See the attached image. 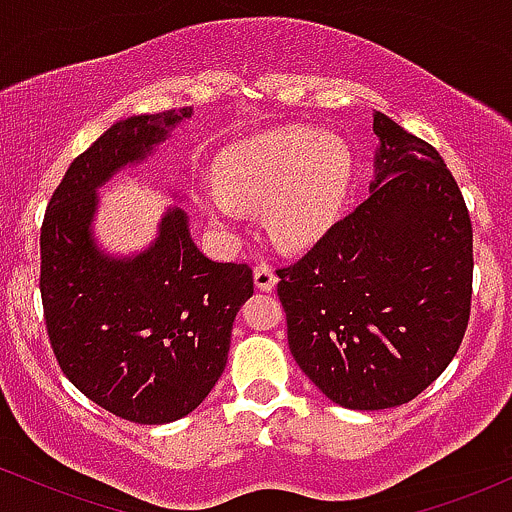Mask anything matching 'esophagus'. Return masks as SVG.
I'll return each instance as SVG.
<instances>
[{
    "label": "esophagus",
    "instance_id": "obj_1",
    "mask_svg": "<svg viewBox=\"0 0 512 512\" xmlns=\"http://www.w3.org/2000/svg\"><path fill=\"white\" fill-rule=\"evenodd\" d=\"M254 283L258 290H273L275 283H278V275L273 273V268L268 263H258L254 268Z\"/></svg>",
    "mask_w": 512,
    "mask_h": 512
}]
</instances>
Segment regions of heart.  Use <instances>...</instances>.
<instances>
[{
  "label": "heart",
  "instance_id": "obj_1",
  "mask_svg": "<svg viewBox=\"0 0 512 512\" xmlns=\"http://www.w3.org/2000/svg\"><path fill=\"white\" fill-rule=\"evenodd\" d=\"M353 181V159L341 137L309 128H280L229 147L217 162L219 191L205 193L212 220L232 227L239 210L263 205L278 244H314L341 217Z\"/></svg>",
  "mask_w": 512,
  "mask_h": 512
}]
</instances>
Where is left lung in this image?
Segmentation results:
<instances>
[{"label":"left lung","instance_id":"8db88e82","mask_svg":"<svg viewBox=\"0 0 512 512\" xmlns=\"http://www.w3.org/2000/svg\"><path fill=\"white\" fill-rule=\"evenodd\" d=\"M370 198L278 268L287 343L346 409L409 404L455 358L472 312L474 234L438 149L375 113Z\"/></svg>","mask_w":512,"mask_h":512}]
</instances>
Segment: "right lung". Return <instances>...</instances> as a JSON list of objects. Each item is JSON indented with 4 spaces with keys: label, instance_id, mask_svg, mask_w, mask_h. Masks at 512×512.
I'll use <instances>...</instances> for the list:
<instances>
[{
    "label": "right lung",
    "instance_id": "obj_1",
    "mask_svg": "<svg viewBox=\"0 0 512 512\" xmlns=\"http://www.w3.org/2000/svg\"><path fill=\"white\" fill-rule=\"evenodd\" d=\"M191 113L171 108L108 128L70 164L40 227V297L57 365L86 399L142 426L176 421L210 394L234 317L254 295L249 263L200 254L179 208L128 261L101 256L91 241L96 188Z\"/></svg>",
    "mask_w": 512,
    "mask_h": 512
}]
</instances>
